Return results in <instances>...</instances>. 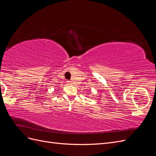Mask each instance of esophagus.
I'll list each match as a JSON object with an SVG mask.
<instances>
[{"label":"esophagus","mask_w":156,"mask_h":156,"mask_svg":"<svg viewBox=\"0 0 156 156\" xmlns=\"http://www.w3.org/2000/svg\"><path fill=\"white\" fill-rule=\"evenodd\" d=\"M67 84H68V85H71V84H72V83L71 82V81H67Z\"/></svg>","instance_id":"34e87169"}]
</instances>
